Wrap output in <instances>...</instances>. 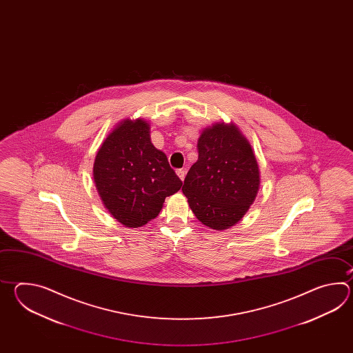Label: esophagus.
Listing matches in <instances>:
<instances>
[{"label": "esophagus", "mask_w": 353, "mask_h": 353, "mask_svg": "<svg viewBox=\"0 0 353 353\" xmlns=\"http://www.w3.org/2000/svg\"><path fill=\"white\" fill-rule=\"evenodd\" d=\"M176 174H178V176H179L181 180H184V178H185V170H184V169H178Z\"/></svg>", "instance_id": "obj_1"}]
</instances>
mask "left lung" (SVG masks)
Here are the masks:
<instances>
[{
	"instance_id": "8db88e82",
	"label": "left lung",
	"mask_w": 353,
	"mask_h": 353,
	"mask_svg": "<svg viewBox=\"0 0 353 353\" xmlns=\"http://www.w3.org/2000/svg\"><path fill=\"white\" fill-rule=\"evenodd\" d=\"M260 172L248 139L233 123H216L198 139V160L183 193L203 225L222 231L236 225L255 201Z\"/></svg>"
}]
</instances>
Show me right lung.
I'll list each match as a JSON object with an SVG mask.
<instances>
[{
	"instance_id": "add662e5",
	"label": "right lung",
	"mask_w": 353,
	"mask_h": 353,
	"mask_svg": "<svg viewBox=\"0 0 353 353\" xmlns=\"http://www.w3.org/2000/svg\"><path fill=\"white\" fill-rule=\"evenodd\" d=\"M93 179L107 210L130 228L158 217L166 196L179 190L178 178L150 139L146 121L123 120L98 149Z\"/></svg>"
}]
</instances>
